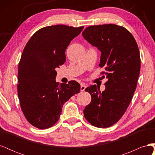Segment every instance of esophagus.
Masks as SVG:
<instances>
[{
	"mask_svg": "<svg viewBox=\"0 0 155 155\" xmlns=\"http://www.w3.org/2000/svg\"><path fill=\"white\" fill-rule=\"evenodd\" d=\"M86 85H84V84H82V85H81V88H80V90H81V92H83V91H85V88H86Z\"/></svg>",
	"mask_w": 155,
	"mask_h": 155,
	"instance_id": "34e87169",
	"label": "esophagus"
}]
</instances>
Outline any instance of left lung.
<instances>
[{"label":"left lung","mask_w":155,"mask_h":155,"mask_svg":"<svg viewBox=\"0 0 155 155\" xmlns=\"http://www.w3.org/2000/svg\"><path fill=\"white\" fill-rule=\"evenodd\" d=\"M82 35L101 51L99 66L105 69L101 74L108 79L102 92L96 85L85 89L92 100L84 116L96 127H109L124 114L137 88L141 64L138 46L130 32L114 24L88 26Z\"/></svg>","instance_id":"left-lung-1"}]
</instances>
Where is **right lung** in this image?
Instances as JSON below:
<instances>
[{
	"instance_id": "add662e5",
	"label": "right lung",
	"mask_w": 155,
	"mask_h": 155,
	"mask_svg": "<svg viewBox=\"0 0 155 155\" xmlns=\"http://www.w3.org/2000/svg\"><path fill=\"white\" fill-rule=\"evenodd\" d=\"M84 26L58 25L37 31L26 45L18 68L17 92L25 118L40 129L58 121L65 102L80 91L75 81L59 84L55 68L66 61V50Z\"/></svg>"
}]
</instances>
